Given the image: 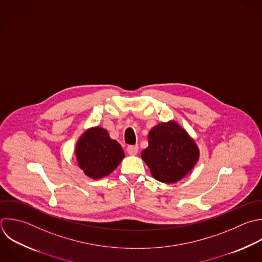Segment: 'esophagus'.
Here are the masks:
<instances>
[{"label": "esophagus", "mask_w": 262, "mask_h": 262, "mask_svg": "<svg viewBox=\"0 0 262 262\" xmlns=\"http://www.w3.org/2000/svg\"><path fill=\"white\" fill-rule=\"evenodd\" d=\"M127 154L130 156H135L138 152V145H129L127 148Z\"/></svg>", "instance_id": "1"}]
</instances>
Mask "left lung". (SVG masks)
<instances>
[{"mask_svg": "<svg viewBox=\"0 0 262 262\" xmlns=\"http://www.w3.org/2000/svg\"><path fill=\"white\" fill-rule=\"evenodd\" d=\"M147 139L148 146L141 152V158L158 181L175 183L185 177L199 161L195 141L175 121L156 125Z\"/></svg>", "mask_w": 262, "mask_h": 262, "instance_id": "1", "label": "left lung"}]
</instances>
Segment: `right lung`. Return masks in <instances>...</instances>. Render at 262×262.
Wrapping results in <instances>:
<instances>
[{"label": "right lung", "mask_w": 262, "mask_h": 262, "mask_svg": "<svg viewBox=\"0 0 262 262\" xmlns=\"http://www.w3.org/2000/svg\"><path fill=\"white\" fill-rule=\"evenodd\" d=\"M75 155L78 166L93 179L110 175L125 158L120 143L99 126L89 128L82 134L77 141Z\"/></svg>", "instance_id": "right-lung-1"}]
</instances>
